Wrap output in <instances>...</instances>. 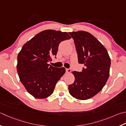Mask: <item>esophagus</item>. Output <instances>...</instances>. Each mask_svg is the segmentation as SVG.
I'll return each instance as SVG.
<instances>
[{
    "mask_svg": "<svg viewBox=\"0 0 126 126\" xmlns=\"http://www.w3.org/2000/svg\"><path fill=\"white\" fill-rule=\"evenodd\" d=\"M71 69H66V73H70L71 72Z\"/></svg>",
    "mask_w": 126,
    "mask_h": 126,
    "instance_id": "esophagus-1",
    "label": "esophagus"
}]
</instances>
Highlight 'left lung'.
I'll use <instances>...</instances> for the list:
<instances>
[{"mask_svg": "<svg viewBox=\"0 0 126 126\" xmlns=\"http://www.w3.org/2000/svg\"><path fill=\"white\" fill-rule=\"evenodd\" d=\"M74 40L78 62L84 65L82 71H74L69 92L76 99H90L104 87L109 78L111 60L104 46L91 33L80 31L69 32Z\"/></svg>", "mask_w": 126, "mask_h": 126, "instance_id": "obj_1", "label": "left lung"}]
</instances>
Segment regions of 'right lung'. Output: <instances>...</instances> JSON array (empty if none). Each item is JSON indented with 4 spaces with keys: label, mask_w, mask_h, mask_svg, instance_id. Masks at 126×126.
Instances as JSON below:
<instances>
[{
    "label": "right lung",
    "mask_w": 126,
    "mask_h": 126,
    "mask_svg": "<svg viewBox=\"0 0 126 126\" xmlns=\"http://www.w3.org/2000/svg\"><path fill=\"white\" fill-rule=\"evenodd\" d=\"M70 39L66 32L48 29L37 34L22 47L17 56V73L34 97L43 99L52 94L65 69L53 67L47 62L56 56L61 42Z\"/></svg>",
    "instance_id": "obj_1"
}]
</instances>
